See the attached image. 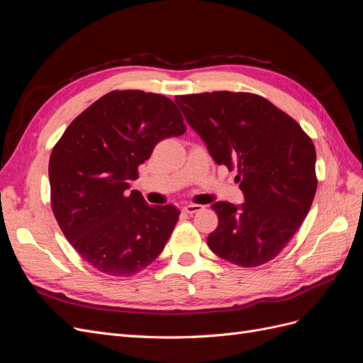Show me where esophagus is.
Here are the masks:
<instances>
[{
  "mask_svg": "<svg viewBox=\"0 0 363 363\" xmlns=\"http://www.w3.org/2000/svg\"><path fill=\"white\" fill-rule=\"evenodd\" d=\"M201 208H203V206H199V204H188L182 208V212L186 215H194L199 211H201Z\"/></svg>",
  "mask_w": 363,
  "mask_h": 363,
  "instance_id": "34e87169",
  "label": "esophagus"
}]
</instances>
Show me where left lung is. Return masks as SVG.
I'll return each mask as SVG.
<instances>
[{
	"label": "left lung",
	"mask_w": 363,
	"mask_h": 363,
	"mask_svg": "<svg viewBox=\"0 0 363 363\" xmlns=\"http://www.w3.org/2000/svg\"><path fill=\"white\" fill-rule=\"evenodd\" d=\"M218 164L238 167L245 203L216 201L207 245L235 265L276 257L300 228L316 192V152L298 123L267 98L247 92L175 96Z\"/></svg>",
	"instance_id": "8db88e82"
}]
</instances>
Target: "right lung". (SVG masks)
Returning <instances> with one entry per match:
<instances>
[{
	"label": "right lung",
	"mask_w": 363,
	"mask_h": 363,
	"mask_svg": "<svg viewBox=\"0 0 363 363\" xmlns=\"http://www.w3.org/2000/svg\"><path fill=\"white\" fill-rule=\"evenodd\" d=\"M186 131L172 100L112 91L77 116L50 157L51 206L75 251L108 276L128 277L155 262L179 221L172 204L150 206L130 180L164 138Z\"/></svg>",
	"instance_id": "add662e5"
}]
</instances>
